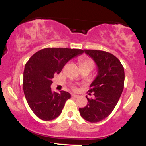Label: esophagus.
Here are the masks:
<instances>
[{"instance_id": "1", "label": "esophagus", "mask_w": 146, "mask_h": 146, "mask_svg": "<svg viewBox=\"0 0 146 146\" xmlns=\"http://www.w3.org/2000/svg\"><path fill=\"white\" fill-rule=\"evenodd\" d=\"M71 96L73 97V98H77L78 97V95H75V94H72L71 95Z\"/></svg>"}]
</instances>
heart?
<instances>
[{
  "mask_svg": "<svg viewBox=\"0 0 146 146\" xmlns=\"http://www.w3.org/2000/svg\"><path fill=\"white\" fill-rule=\"evenodd\" d=\"M84 64H90V65H94L93 60L88 59V58H83L81 60V65H84Z\"/></svg>",
  "mask_w": 146,
  "mask_h": 146,
  "instance_id": "heart-1",
  "label": "heart"
}]
</instances>
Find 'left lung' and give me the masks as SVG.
Masks as SVG:
<instances>
[{
	"label": "left lung",
	"instance_id": "8db88e82",
	"mask_svg": "<svg viewBox=\"0 0 146 146\" xmlns=\"http://www.w3.org/2000/svg\"><path fill=\"white\" fill-rule=\"evenodd\" d=\"M84 52L96 64L98 75L88 90L95 98L86 96L88 104L79 111L86 121L96 123L106 118L116 106L123 90L124 68L118 58L108 52L86 49Z\"/></svg>",
	"mask_w": 146,
	"mask_h": 146
}]
</instances>
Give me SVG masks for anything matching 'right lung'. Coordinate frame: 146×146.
<instances>
[{"mask_svg":"<svg viewBox=\"0 0 146 146\" xmlns=\"http://www.w3.org/2000/svg\"><path fill=\"white\" fill-rule=\"evenodd\" d=\"M83 50L68 48H46L33 54L25 66L23 90L30 108L37 117L50 121L61 114L71 94L62 90L53 92L51 85L55 74Z\"/></svg>","mask_w":146,"mask_h":146,"instance_id":"add662e5","label":"right lung"}]
</instances>
